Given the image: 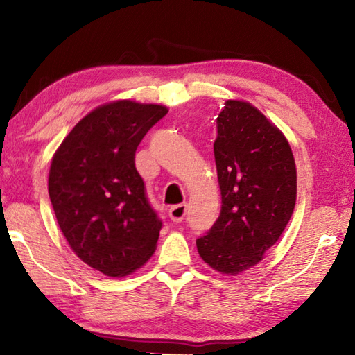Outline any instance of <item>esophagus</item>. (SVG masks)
<instances>
[{
	"label": "esophagus",
	"instance_id": "1",
	"mask_svg": "<svg viewBox=\"0 0 355 355\" xmlns=\"http://www.w3.org/2000/svg\"><path fill=\"white\" fill-rule=\"evenodd\" d=\"M186 212H187V207L186 205H177V206H172L169 209V218L173 221V223H182L184 220L186 216Z\"/></svg>",
	"mask_w": 355,
	"mask_h": 355
}]
</instances>
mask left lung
<instances>
[{"instance_id":"8db88e82","label":"left lung","mask_w":355,"mask_h":355,"mask_svg":"<svg viewBox=\"0 0 355 355\" xmlns=\"http://www.w3.org/2000/svg\"><path fill=\"white\" fill-rule=\"evenodd\" d=\"M216 131L221 210L197 248L214 270L238 275L256 266L288 224L296 164L284 134L248 102H225Z\"/></svg>"}]
</instances>
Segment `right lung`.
I'll list each match as a JSON object with an SVG mask.
<instances>
[{
    "label": "right lung",
    "mask_w": 355,
    "mask_h": 355,
    "mask_svg": "<svg viewBox=\"0 0 355 355\" xmlns=\"http://www.w3.org/2000/svg\"><path fill=\"white\" fill-rule=\"evenodd\" d=\"M168 108L117 101L93 110L58 148L49 195L71 250L111 277L132 273L153 253L162 220L146 197L134 155Z\"/></svg>",
    "instance_id": "1"
}]
</instances>
